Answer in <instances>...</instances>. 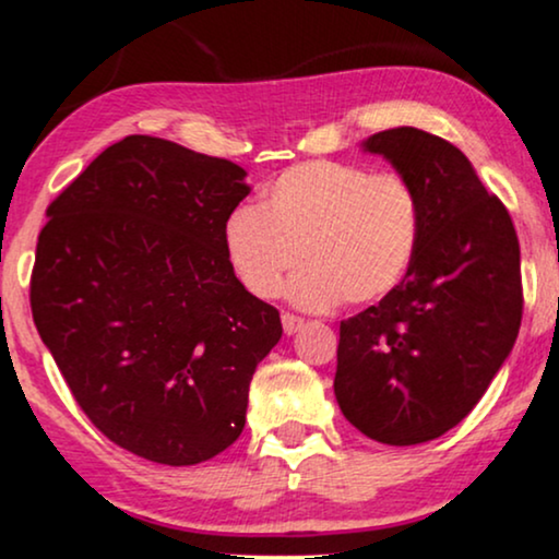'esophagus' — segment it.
Here are the masks:
<instances>
[{"label": "esophagus", "instance_id": "1", "mask_svg": "<svg viewBox=\"0 0 559 559\" xmlns=\"http://www.w3.org/2000/svg\"><path fill=\"white\" fill-rule=\"evenodd\" d=\"M302 326H306V321H302L300 316L282 313V329H285V334H295V332H300Z\"/></svg>", "mask_w": 559, "mask_h": 559}]
</instances>
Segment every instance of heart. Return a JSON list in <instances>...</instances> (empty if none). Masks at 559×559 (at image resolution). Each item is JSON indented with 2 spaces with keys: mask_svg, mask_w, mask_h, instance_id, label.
<instances>
[{
  "mask_svg": "<svg viewBox=\"0 0 559 559\" xmlns=\"http://www.w3.org/2000/svg\"><path fill=\"white\" fill-rule=\"evenodd\" d=\"M417 240L419 202L404 176L334 160L293 165L266 186L261 206H236L223 227L233 272L257 298H277L306 259L290 298L311 311L385 298Z\"/></svg>",
  "mask_w": 559,
  "mask_h": 559,
  "instance_id": "1",
  "label": "heart"
}]
</instances>
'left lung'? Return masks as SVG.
Wrapping results in <instances>:
<instances>
[{
  "mask_svg": "<svg viewBox=\"0 0 559 559\" xmlns=\"http://www.w3.org/2000/svg\"><path fill=\"white\" fill-rule=\"evenodd\" d=\"M415 189L419 240L404 280L342 321L334 394L362 436L417 445L477 406L521 329V248L513 219L469 157L415 127L362 142Z\"/></svg>",
  "mask_w": 559,
  "mask_h": 559,
  "instance_id": "left-lung-1",
  "label": "left lung"
}]
</instances>
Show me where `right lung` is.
I'll use <instances>...</instances> for the list:
<instances>
[{"instance_id":"1","label":"right lung","mask_w":559,"mask_h":559,"mask_svg":"<svg viewBox=\"0 0 559 559\" xmlns=\"http://www.w3.org/2000/svg\"><path fill=\"white\" fill-rule=\"evenodd\" d=\"M246 170L132 134L48 204L33 321L74 402L136 456L191 466L236 443L280 311L240 285L225 219Z\"/></svg>"}]
</instances>
